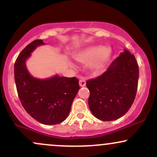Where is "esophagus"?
Returning a JSON list of instances; mask_svg holds the SVG:
<instances>
[{
  "instance_id": "obj_1",
  "label": "esophagus",
  "mask_w": 157,
  "mask_h": 157,
  "mask_svg": "<svg viewBox=\"0 0 157 157\" xmlns=\"http://www.w3.org/2000/svg\"><path fill=\"white\" fill-rule=\"evenodd\" d=\"M79 84H80V87H84V86H86V80H85V79H83V78L80 79V81H79Z\"/></svg>"
}]
</instances>
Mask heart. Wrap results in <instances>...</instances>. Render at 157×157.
Wrapping results in <instances>:
<instances>
[{"label": "heart", "instance_id": "1", "mask_svg": "<svg viewBox=\"0 0 157 157\" xmlns=\"http://www.w3.org/2000/svg\"><path fill=\"white\" fill-rule=\"evenodd\" d=\"M112 55V48L109 46H89L80 50L75 54L74 57L77 62L81 63H89V68L91 71L98 72L106 66ZM70 67L75 68L72 63H68Z\"/></svg>", "mask_w": 157, "mask_h": 157}]
</instances>
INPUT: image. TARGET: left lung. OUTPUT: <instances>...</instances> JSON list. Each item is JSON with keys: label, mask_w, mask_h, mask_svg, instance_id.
Returning a JSON list of instances; mask_svg holds the SVG:
<instances>
[{"label": "left lung", "mask_w": 157, "mask_h": 157, "mask_svg": "<svg viewBox=\"0 0 157 157\" xmlns=\"http://www.w3.org/2000/svg\"><path fill=\"white\" fill-rule=\"evenodd\" d=\"M139 67L134 55L124 49L101 76L88 80L89 106L95 117L112 121L125 115L137 91Z\"/></svg>", "instance_id": "1"}]
</instances>
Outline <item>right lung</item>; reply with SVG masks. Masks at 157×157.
I'll return each instance as SVG.
<instances>
[{"label":"right lung","instance_id":"obj_1","mask_svg":"<svg viewBox=\"0 0 157 157\" xmlns=\"http://www.w3.org/2000/svg\"><path fill=\"white\" fill-rule=\"evenodd\" d=\"M41 45H45L42 40H35L20 53L14 66L16 88L21 104L32 117L44 125H56L68 117L80 89L79 80L57 75L46 79L32 77L26 61Z\"/></svg>","mask_w":157,"mask_h":157}]
</instances>
